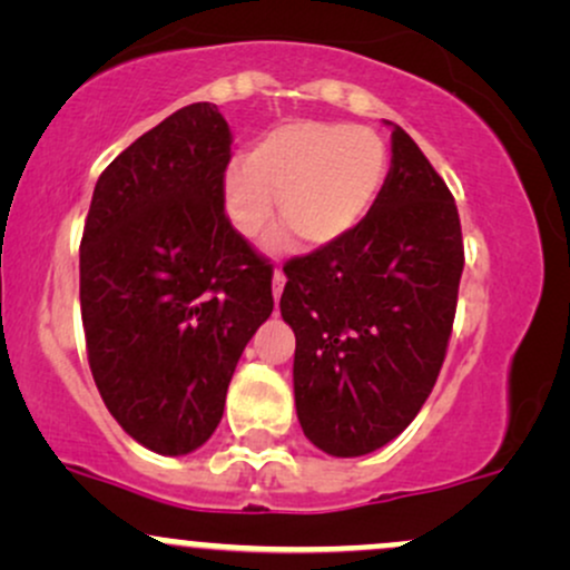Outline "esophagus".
<instances>
[{
	"mask_svg": "<svg viewBox=\"0 0 570 570\" xmlns=\"http://www.w3.org/2000/svg\"><path fill=\"white\" fill-rule=\"evenodd\" d=\"M284 284H286L284 271H278V267H276V273H273V297H276V303H278L281 292H284Z\"/></svg>",
	"mask_w": 570,
	"mask_h": 570,
	"instance_id": "34e87169",
	"label": "esophagus"
}]
</instances>
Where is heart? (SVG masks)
Here are the masks:
<instances>
[{"label":"heart","mask_w":570,"mask_h":570,"mask_svg":"<svg viewBox=\"0 0 570 570\" xmlns=\"http://www.w3.org/2000/svg\"><path fill=\"white\" fill-rule=\"evenodd\" d=\"M389 174V147L375 130L345 122H289L263 136L246 166L225 176V212L246 238L271 225L273 212L313 248L356 230Z\"/></svg>","instance_id":"obj_1"}]
</instances>
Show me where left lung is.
<instances>
[{
  "mask_svg": "<svg viewBox=\"0 0 570 570\" xmlns=\"http://www.w3.org/2000/svg\"><path fill=\"white\" fill-rule=\"evenodd\" d=\"M356 230L284 265L281 316L294 330V404L305 436L367 455L410 426L434 389L463 273L453 195L402 128Z\"/></svg>",
  "mask_w": 570,
  "mask_h": 570,
  "instance_id": "8db88e82",
  "label": "left lung"
}]
</instances>
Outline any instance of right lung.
<instances>
[{
	"instance_id": "1",
	"label": "right lung",
	"mask_w": 570,
	"mask_h": 570,
	"mask_svg": "<svg viewBox=\"0 0 570 570\" xmlns=\"http://www.w3.org/2000/svg\"><path fill=\"white\" fill-rule=\"evenodd\" d=\"M230 144L217 104L181 107L109 163L85 219L90 372L122 431L160 455L208 442L273 313V267L225 217Z\"/></svg>"
}]
</instances>
